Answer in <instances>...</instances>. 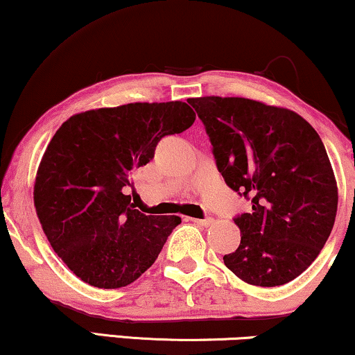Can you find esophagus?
I'll return each instance as SVG.
<instances>
[{"label":"esophagus","mask_w":355,"mask_h":355,"mask_svg":"<svg viewBox=\"0 0 355 355\" xmlns=\"http://www.w3.org/2000/svg\"><path fill=\"white\" fill-rule=\"evenodd\" d=\"M191 220L193 223H197V225H200V226H210V225H213V218H210V216L203 218V220H196V218H191Z\"/></svg>","instance_id":"esophagus-1"}]
</instances>
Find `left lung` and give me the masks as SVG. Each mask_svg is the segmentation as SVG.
I'll list each match as a JSON object with an SVG mask.
<instances>
[{
    "label": "left lung",
    "mask_w": 355,
    "mask_h": 355,
    "mask_svg": "<svg viewBox=\"0 0 355 355\" xmlns=\"http://www.w3.org/2000/svg\"><path fill=\"white\" fill-rule=\"evenodd\" d=\"M210 139L216 168L252 203L234 218L241 244L223 257L245 283H289L317 259L331 234L338 187L324 145L291 110L239 96L189 98Z\"/></svg>",
    "instance_id": "obj_1"
}]
</instances>
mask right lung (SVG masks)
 Masks as SVG:
<instances>
[{
	"instance_id": "obj_1",
	"label": "right lung",
	"mask_w": 355,
	"mask_h": 355,
	"mask_svg": "<svg viewBox=\"0 0 355 355\" xmlns=\"http://www.w3.org/2000/svg\"><path fill=\"white\" fill-rule=\"evenodd\" d=\"M193 121L182 101L129 103L71 116L53 135L33 202L53 250L82 281L118 289L155 263L181 218L144 215L124 189L159 140Z\"/></svg>"
}]
</instances>
